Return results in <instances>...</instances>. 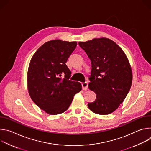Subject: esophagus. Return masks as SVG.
<instances>
[{
	"label": "esophagus",
	"instance_id": "obj_1",
	"mask_svg": "<svg viewBox=\"0 0 151 151\" xmlns=\"http://www.w3.org/2000/svg\"><path fill=\"white\" fill-rule=\"evenodd\" d=\"M82 90H87V89L88 88V83L87 82L82 83Z\"/></svg>",
	"mask_w": 151,
	"mask_h": 151
}]
</instances>
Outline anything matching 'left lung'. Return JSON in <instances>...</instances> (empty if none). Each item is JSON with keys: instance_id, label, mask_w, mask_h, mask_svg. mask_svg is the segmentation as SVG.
I'll return each instance as SVG.
<instances>
[{"instance_id": "8db88e82", "label": "left lung", "mask_w": 151, "mask_h": 151, "mask_svg": "<svg viewBox=\"0 0 151 151\" xmlns=\"http://www.w3.org/2000/svg\"><path fill=\"white\" fill-rule=\"evenodd\" d=\"M79 45L92 64L88 87L96 93V99L88 103L89 109L97 114H110L130 90L133 77L130 63L122 50L109 39L79 42Z\"/></svg>"}]
</instances>
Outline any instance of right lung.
<instances>
[{"label": "right lung", "instance_id": "right-lung-1", "mask_svg": "<svg viewBox=\"0 0 151 151\" xmlns=\"http://www.w3.org/2000/svg\"><path fill=\"white\" fill-rule=\"evenodd\" d=\"M76 42L53 40L43 44L33 55L27 72L29 95L33 102L50 115L65 112L73 96L81 91L78 82L69 80L66 63Z\"/></svg>", "mask_w": 151, "mask_h": 151}]
</instances>
